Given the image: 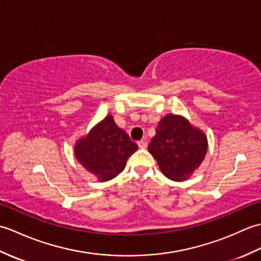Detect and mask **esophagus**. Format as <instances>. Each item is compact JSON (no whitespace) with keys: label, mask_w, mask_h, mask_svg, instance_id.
Listing matches in <instances>:
<instances>
[{"label":"esophagus","mask_w":261,"mask_h":261,"mask_svg":"<svg viewBox=\"0 0 261 261\" xmlns=\"http://www.w3.org/2000/svg\"><path fill=\"white\" fill-rule=\"evenodd\" d=\"M138 146H139V148H141V149H145L147 147V141L145 139L139 140L138 141Z\"/></svg>","instance_id":"1"}]
</instances>
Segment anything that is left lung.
<instances>
[{
	"label": "left lung",
	"instance_id": "1",
	"mask_svg": "<svg viewBox=\"0 0 261 261\" xmlns=\"http://www.w3.org/2000/svg\"><path fill=\"white\" fill-rule=\"evenodd\" d=\"M148 150L157 160L167 178L187 179L206 154V137L178 115H166L160 120Z\"/></svg>",
	"mask_w": 261,
	"mask_h": 261
}]
</instances>
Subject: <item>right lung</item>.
I'll use <instances>...</instances> for the list:
<instances>
[{"label": "right lung", "instance_id": "1", "mask_svg": "<svg viewBox=\"0 0 261 261\" xmlns=\"http://www.w3.org/2000/svg\"><path fill=\"white\" fill-rule=\"evenodd\" d=\"M137 149V143L109 115L76 143L75 156L86 170L107 181L124 169L127 158Z\"/></svg>", "mask_w": 261, "mask_h": 261}]
</instances>
